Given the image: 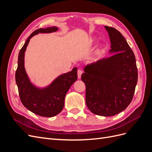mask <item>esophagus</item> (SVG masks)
<instances>
[{"label":"esophagus","instance_id":"1","mask_svg":"<svg viewBox=\"0 0 152 152\" xmlns=\"http://www.w3.org/2000/svg\"><path fill=\"white\" fill-rule=\"evenodd\" d=\"M82 74V70H81V69H79V70H77V75H78V78H79V79H80Z\"/></svg>","mask_w":152,"mask_h":152}]
</instances>
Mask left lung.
Wrapping results in <instances>:
<instances>
[{
    "label": "left lung",
    "mask_w": 152,
    "mask_h": 152,
    "mask_svg": "<svg viewBox=\"0 0 152 152\" xmlns=\"http://www.w3.org/2000/svg\"><path fill=\"white\" fill-rule=\"evenodd\" d=\"M112 56L84 67L81 79L86 87V103L91 112L113 116L131 102L137 82V68L132 50L117 29L108 26Z\"/></svg>",
    "instance_id": "left-lung-1"
}]
</instances>
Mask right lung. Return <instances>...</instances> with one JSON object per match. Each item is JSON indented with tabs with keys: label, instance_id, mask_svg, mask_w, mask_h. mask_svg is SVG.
<instances>
[{
	"label": "right lung",
	"instance_id": "add662e5",
	"mask_svg": "<svg viewBox=\"0 0 152 152\" xmlns=\"http://www.w3.org/2000/svg\"><path fill=\"white\" fill-rule=\"evenodd\" d=\"M58 30L56 26L39 28L29 36L20 50L15 74L22 104L34 113L45 117H54L61 112L66 94L71 86L77 80V68L75 67L71 72L59 75L45 88L39 89L31 83L25 72V52L32 37L39 33H51Z\"/></svg>",
	"mask_w": 152,
	"mask_h": 152
}]
</instances>
